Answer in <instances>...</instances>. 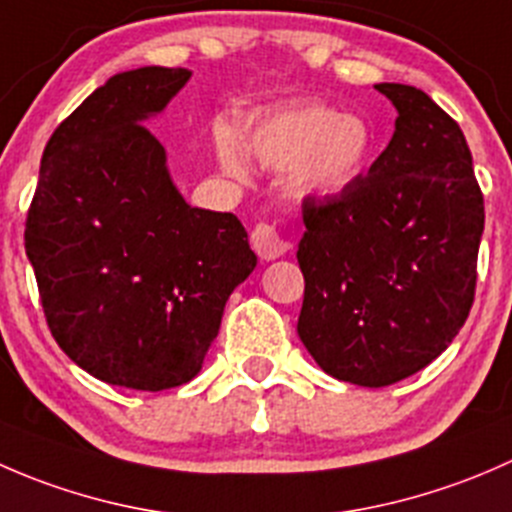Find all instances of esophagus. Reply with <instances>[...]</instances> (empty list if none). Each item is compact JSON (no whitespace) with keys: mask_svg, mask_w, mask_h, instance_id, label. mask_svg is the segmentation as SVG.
<instances>
[{"mask_svg":"<svg viewBox=\"0 0 512 512\" xmlns=\"http://www.w3.org/2000/svg\"><path fill=\"white\" fill-rule=\"evenodd\" d=\"M250 240L257 255H260L265 262L277 260V257H282L287 252V240L280 235V230L272 225H265V223L257 225L255 230H252Z\"/></svg>","mask_w":512,"mask_h":512,"instance_id":"obj_1","label":"esophagus"}]
</instances>
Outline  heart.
<instances>
[{
    "instance_id": "obj_1",
    "label": "heart",
    "mask_w": 512,
    "mask_h": 512,
    "mask_svg": "<svg viewBox=\"0 0 512 512\" xmlns=\"http://www.w3.org/2000/svg\"><path fill=\"white\" fill-rule=\"evenodd\" d=\"M245 148L267 168L289 170V185L302 198H334L364 178L374 156V136L361 118L307 103L252 123ZM218 158L227 173H245V158L232 138H220Z\"/></svg>"
}]
</instances>
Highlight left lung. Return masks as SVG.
<instances>
[{"label": "left lung", "mask_w": 512, "mask_h": 512, "mask_svg": "<svg viewBox=\"0 0 512 512\" xmlns=\"http://www.w3.org/2000/svg\"><path fill=\"white\" fill-rule=\"evenodd\" d=\"M396 131L369 173L307 198L297 260V334L339 381L396 384L431 364L466 324L485 210L458 123L421 89L376 84Z\"/></svg>", "instance_id": "1"}]
</instances>
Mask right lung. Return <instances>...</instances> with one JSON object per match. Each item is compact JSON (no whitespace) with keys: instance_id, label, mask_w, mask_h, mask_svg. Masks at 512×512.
<instances>
[{"instance_id":"obj_1","label":"right lung","mask_w":512,"mask_h":512,"mask_svg":"<svg viewBox=\"0 0 512 512\" xmlns=\"http://www.w3.org/2000/svg\"><path fill=\"white\" fill-rule=\"evenodd\" d=\"M188 69L111 76L49 138L24 247L56 344L96 379L138 391L203 369L225 302L257 265L232 213L185 203L143 123Z\"/></svg>"}]
</instances>
